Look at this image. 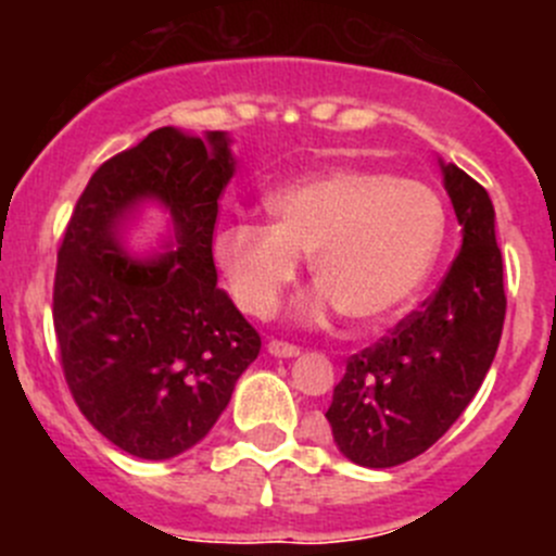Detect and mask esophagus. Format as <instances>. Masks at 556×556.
<instances>
[{
    "instance_id": "34e87169",
    "label": "esophagus",
    "mask_w": 556,
    "mask_h": 556,
    "mask_svg": "<svg viewBox=\"0 0 556 556\" xmlns=\"http://www.w3.org/2000/svg\"><path fill=\"white\" fill-rule=\"evenodd\" d=\"M267 351H270L273 356H283V359H289V356L300 354V345L286 343V340H270V343H267Z\"/></svg>"
}]
</instances>
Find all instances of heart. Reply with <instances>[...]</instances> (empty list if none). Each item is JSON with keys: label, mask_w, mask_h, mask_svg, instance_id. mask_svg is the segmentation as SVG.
Instances as JSON below:
<instances>
[{"label": "heart", "mask_w": 556, "mask_h": 556, "mask_svg": "<svg viewBox=\"0 0 556 556\" xmlns=\"http://www.w3.org/2000/svg\"><path fill=\"white\" fill-rule=\"evenodd\" d=\"M273 224L229 222L213 238L218 270L238 307L267 318L300 278L321 289L311 313L338 307L359 327L397 318L441 254L446 211L430 184L381 169L332 167L300 175L265 197Z\"/></svg>", "instance_id": "heart-1"}]
</instances>
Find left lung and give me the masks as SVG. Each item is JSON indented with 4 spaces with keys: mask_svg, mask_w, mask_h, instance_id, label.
<instances>
[{
    "mask_svg": "<svg viewBox=\"0 0 556 556\" xmlns=\"http://www.w3.org/2000/svg\"><path fill=\"white\" fill-rule=\"evenodd\" d=\"M443 184L463 224V249L419 311L349 356L324 414L340 452L362 467L425 454L476 397L497 354L505 289L492 200L457 164H443Z\"/></svg>",
    "mask_w": 556,
    "mask_h": 556,
    "instance_id": "left-lung-1",
    "label": "left lung"
}]
</instances>
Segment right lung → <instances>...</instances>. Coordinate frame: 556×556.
I'll use <instances>...</instances> for the list:
<instances>
[{"label": "right lung", "mask_w": 556, "mask_h": 556, "mask_svg": "<svg viewBox=\"0 0 556 556\" xmlns=\"http://www.w3.org/2000/svg\"><path fill=\"white\" fill-rule=\"evenodd\" d=\"M235 173L224 131L173 126L99 164L70 216L53 278L64 381L99 435L140 459H169L211 432L262 338L213 262L218 200ZM153 195L170 211L173 252L135 263L119 218Z\"/></svg>", "instance_id": "obj_1"}]
</instances>
